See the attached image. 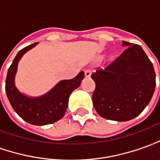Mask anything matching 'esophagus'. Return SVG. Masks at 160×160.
<instances>
[{
	"label": "esophagus",
	"mask_w": 160,
	"mask_h": 160,
	"mask_svg": "<svg viewBox=\"0 0 160 160\" xmlns=\"http://www.w3.org/2000/svg\"><path fill=\"white\" fill-rule=\"evenodd\" d=\"M91 73H92V72H91V69H86L85 70V76L87 77V78L90 77Z\"/></svg>",
	"instance_id": "34e87169"
}]
</instances>
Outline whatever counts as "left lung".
<instances>
[{
  "label": "left lung",
  "mask_w": 160,
  "mask_h": 160,
  "mask_svg": "<svg viewBox=\"0 0 160 160\" xmlns=\"http://www.w3.org/2000/svg\"><path fill=\"white\" fill-rule=\"evenodd\" d=\"M126 49L114 62L92 74L95 110L108 120L136 118L149 104L156 87L152 63L141 46L122 41Z\"/></svg>",
  "instance_id": "1"
}]
</instances>
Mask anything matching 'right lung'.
Returning <instances> with one entry per match:
<instances>
[{
    "label": "right lung",
    "mask_w": 160,
    "mask_h": 160,
    "mask_svg": "<svg viewBox=\"0 0 160 160\" xmlns=\"http://www.w3.org/2000/svg\"><path fill=\"white\" fill-rule=\"evenodd\" d=\"M38 44L34 42L17 54L9 67L6 79V93L12 109L28 123L42 126L54 123L63 118L68 105L71 92L80 87L84 73L81 71L71 80H61L49 92L38 98H30L19 92L14 84L17 67L23 55Z\"/></svg>",
    "instance_id": "right-lung-1"
}]
</instances>
